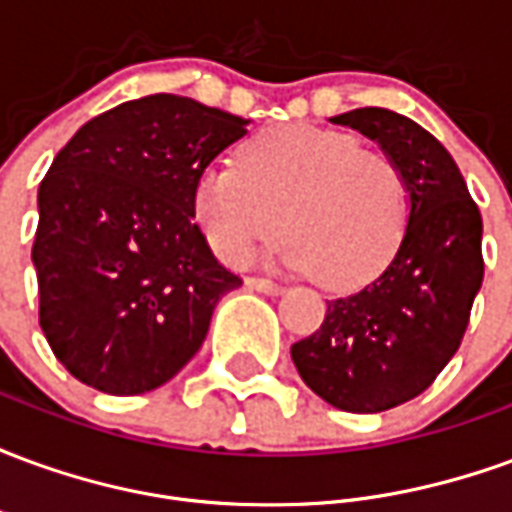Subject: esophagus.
Returning a JSON list of instances; mask_svg holds the SVG:
<instances>
[{"mask_svg": "<svg viewBox=\"0 0 512 512\" xmlns=\"http://www.w3.org/2000/svg\"><path fill=\"white\" fill-rule=\"evenodd\" d=\"M246 288L257 290V293H266V296H279V293H285L282 285H277V282H271V279H263V277H249L246 279Z\"/></svg>", "mask_w": 512, "mask_h": 512, "instance_id": "esophagus-1", "label": "esophagus"}]
</instances>
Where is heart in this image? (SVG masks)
Here are the masks:
<instances>
[{"label":"heart","instance_id":"heart-1","mask_svg":"<svg viewBox=\"0 0 512 512\" xmlns=\"http://www.w3.org/2000/svg\"><path fill=\"white\" fill-rule=\"evenodd\" d=\"M191 208L227 266H246L282 222L290 235L279 244V260L345 290L370 282L397 255L411 191L384 150L362 147L337 128L290 123L249 136L238 164L213 161L202 169Z\"/></svg>","mask_w":512,"mask_h":512}]
</instances>
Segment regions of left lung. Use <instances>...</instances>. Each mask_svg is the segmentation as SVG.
<instances>
[{
	"instance_id": "left-lung-1",
	"label": "left lung",
	"mask_w": 512,
	"mask_h": 512,
	"mask_svg": "<svg viewBox=\"0 0 512 512\" xmlns=\"http://www.w3.org/2000/svg\"><path fill=\"white\" fill-rule=\"evenodd\" d=\"M332 123L395 158L411 216L389 266L362 290L326 301L321 329L290 356L329 406L376 414L422 395L458 351L483 285V219L447 147L414 120L365 106Z\"/></svg>"
}]
</instances>
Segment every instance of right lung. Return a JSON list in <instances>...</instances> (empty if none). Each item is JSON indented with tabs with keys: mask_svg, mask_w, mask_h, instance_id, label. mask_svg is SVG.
Instances as JSON below:
<instances>
[{
	"mask_svg": "<svg viewBox=\"0 0 512 512\" xmlns=\"http://www.w3.org/2000/svg\"><path fill=\"white\" fill-rule=\"evenodd\" d=\"M249 120L183 95H145L84 123L38 189L40 329L65 370L142 395L200 351L241 277L194 224V183Z\"/></svg>",
	"mask_w": 512,
	"mask_h": 512,
	"instance_id": "add662e5",
	"label": "right lung"
}]
</instances>
